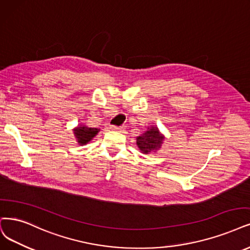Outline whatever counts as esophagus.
I'll list each match as a JSON object with an SVG mask.
<instances>
[{
  "instance_id": "obj_1",
  "label": "esophagus",
  "mask_w": 250,
  "mask_h": 250,
  "mask_svg": "<svg viewBox=\"0 0 250 250\" xmlns=\"http://www.w3.org/2000/svg\"><path fill=\"white\" fill-rule=\"evenodd\" d=\"M111 130H114V131H118V132H122L125 130V126H116V125H111L110 126Z\"/></svg>"
}]
</instances>
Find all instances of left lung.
I'll return each mask as SVG.
<instances>
[{
	"label": "left lung",
	"instance_id": "1",
	"mask_svg": "<svg viewBox=\"0 0 250 250\" xmlns=\"http://www.w3.org/2000/svg\"><path fill=\"white\" fill-rule=\"evenodd\" d=\"M165 136L162 135L156 126L148 127L145 133L137 137V145L143 153L156 152L164 143Z\"/></svg>",
	"mask_w": 250,
	"mask_h": 250
}]
</instances>
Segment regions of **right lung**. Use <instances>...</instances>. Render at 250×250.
Returning a JSON list of instances; mask_svg holds the SVG:
<instances>
[{"instance_id":"add662e5","label":"right lung","mask_w":250,"mask_h":250,"mask_svg":"<svg viewBox=\"0 0 250 250\" xmlns=\"http://www.w3.org/2000/svg\"><path fill=\"white\" fill-rule=\"evenodd\" d=\"M74 135H75L77 142L80 145L87 144L92 138H94L98 133L99 128L96 127H88L86 125H79L74 128Z\"/></svg>"}]
</instances>
